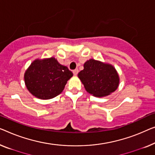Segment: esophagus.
Instances as JSON below:
<instances>
[{"instance_id": "obj_1", "label": "esophagus", "mask_w": 155, "mask_h": 155, "mask_svg": "<svg viewBox=\"0 0 155 155\" xmlns=\"http://www.w3.org/2000/svg\"><path fill=\"white\" fill-rule=\"evenodd\" d=\"M73 73L74 75H77L78 73V69H75V70H74L73 71Z\"/></svg>"}]
</instances>
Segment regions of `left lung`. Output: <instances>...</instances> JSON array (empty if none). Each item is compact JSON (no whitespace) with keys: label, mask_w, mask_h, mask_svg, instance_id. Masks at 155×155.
<instances>
[{"label":"left lung","mask_w":155,"mask_h":155,"mask_svg":"<svg viewBox=\"0 0 155 155\" xmlns=\"http://www.w3.org/2000/svg\"><path fill=\"white\" fill-rule=\"evenodd\" d=\"M78 76L87 92L96 97L110 95L120 84V77L113 65L93 59L84 63Z\"/></svg>","instance_id":"8db88e82"}]
</instances>
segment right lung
Masks as SVG:
<instances>
[{
	"instance_id": "add662e5",
	"label": "right lung",
	"mask_w": 155,
	"mask_h": 155,
	"mask_svg": "<svg viewBox=\"0 0 155 155\" xmlns=\"http://www.w3.org/2000/svg\"><path fill=\"white\" fill-rule=\"evenodd\" d=\"M73 73L54 57L37 59L24 73V82L33 96L48 100L61 94Z\"/></svg>"
}]
</instances>
